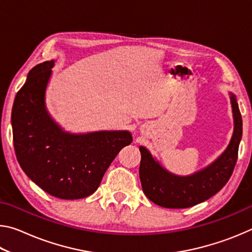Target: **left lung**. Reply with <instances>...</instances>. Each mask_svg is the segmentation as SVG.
<instances>
[{"label": "left lung", "mask_w": 252, "mask_h": 252, "mask_svg": "<svg viewBox=\"0 0 252 252\" xmlns=\"http://www.w3.org/2000/svg\"><path fill=\"white\" fill-rule=\"evenodd\" d=\"M230 101L234 126L231 140L227 149L206 168L190 176H177L162 167L147 148L139 147L140 180L144 194L152 202L170 209L193 207L219 192L228 182L236 165L242 136V118L237 97L231 92Z\"/></svg>", "instance_id": "obj_1"}]
</instances>
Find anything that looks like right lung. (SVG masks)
<instances>
[{"label":"right lung","mask_w":252,"mask_h":252,"mask_svg":"<svg viewBox=\"0 0 252 252\" xmlns=\"http://www.w3.org/2000/svg\"><path fill=\"white\" fill-rule=\"evenodd\" d=\"M54 60L29 72L16 93L11 123L16 159L25 174L60 199L89 197L99 188L111 162L132 142L129 131L70 133L50 116L45 92Z\"/></svg>","instance_id":"add662e5"}]
</instances>
